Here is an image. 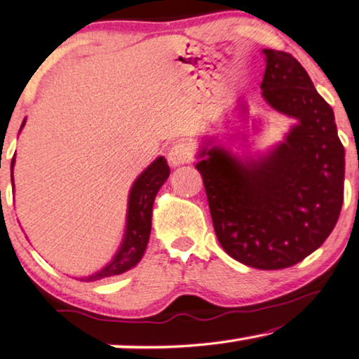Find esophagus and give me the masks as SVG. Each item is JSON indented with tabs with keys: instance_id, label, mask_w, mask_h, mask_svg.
<instances>
[{
	"instance_id": "34e87169",
	"label": "esophagus",
	"mask_w": 359,
	"mask_h": 359,
	"mask_svg": "<svg viewBox=\"0 0 359 359\" xmlns=\"http://www.w3.org/2000/svg\"><path fill=\"white\" fill-rule=\"evenodd\" d=\"M167 158L171 167H180V165L189 163L192 160V149L184 142H176L173 147L168 150Z\"/></svg>"
}]
</instances>
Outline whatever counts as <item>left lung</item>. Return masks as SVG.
Returning <instances> with one entry per match:
<instances>
[{"instance_id": "left-lung-1", "label": "left lung", "mask_w": 359, "mask_h": 359, "mask_svg": "<svg viewBox=\"0 0 359 359\" xmlns=\"http://www.w3.org/2000/svg\"><path fill=\"white\" fill-rule=\"evenodd\" d=\"M261 84L269 105L298 119L285 142L246 165L226 150H202L204 181L218 243L244 266L292 267L327 240L344 204L345 149L329 103L290 53L264 50Z\"/></svg>"}]
</instances>
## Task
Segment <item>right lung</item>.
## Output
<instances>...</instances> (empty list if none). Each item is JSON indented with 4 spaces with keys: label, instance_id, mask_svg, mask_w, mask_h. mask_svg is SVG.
Here are the masks:
<instances>
[{
    "label": "right lung",
    "instance_id": "1",
    "mask_svg": "<svg viewBox=\"0 0 359 359\" xmlns=\"http://www.w3.org/2000/svg\"><path fill=\"white\" fill-rule=\"evenodd\" d=\"M11 167H14V157ZM168 175L170 167L163 157H158L136 180L131 194H129L126 235H124L121 248H119L115 259L105 269H102L100 272L92 275V277H87L86 282H95V280L119 275L141 261L145 248H147L150 228H152V205L155 196L167 181Z\"/></svg>",
    "mask_w": 359,
    "mask_h": 359
}]
</instances>
